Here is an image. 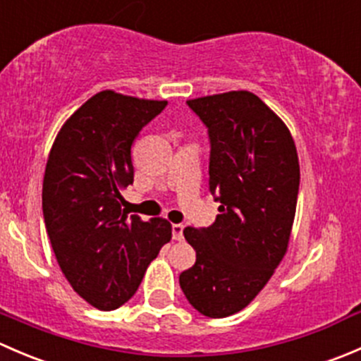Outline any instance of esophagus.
Instances as JSON below:
<instances>
[{
  "label": "esophagus",
  "instance_id": "1",
  "mask_svg": "<svg viewBox=\"0 0 361 361\" xmlns=\"http://www.w3.org/2000/svg\"><path fill=\"white\" fill-rule=\"evenodd\" d=\"M171 231H173V239H174V241H181V239H183V225H181V224H174L173 227H171Z\"/></svg>",
  "mask_w": 361,
  "mask_h": 361
}]
</instances>
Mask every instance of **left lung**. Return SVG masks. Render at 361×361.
<instances>
[{
    "instance_id": "obj_1",
    "label": "left lung",
    "mask_w": 361,
    "mask_h": 361,
    "mask_svg": "<svg viewBox=\"0 0 361 361\" xmlns=\"http://www.w3.org/2000/svg\"><path fill=\"white\" fill-rule=\"evenodd\" d=\"M188 108L209 134V192L220 214L187 227L195 264L180 274L187 300L209 318L239 312L285 257L300 167L288 127L248 90L197 97Z\"/></svg>"
}]
</instances>
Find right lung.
<instances>
[{
    "mask_svg": "<svg viewBox=\"0 0 361 361\" xmlns=\"http://www.w3.org/2000/svg\"><path fill=\"white\" fill-rule=\"evenodd\" d=\"M167 101L103 90L61 127L43 178V218L57 264L76 293L101 311L126 304L148 264L171 241L164 218L127 214L130 147Z\"/></svg>",
    "mask_w": 361,
    "mask_h": 361,
    "instance_id": "right-lung-1",
    "label": "right lung"
}]
</instances>
